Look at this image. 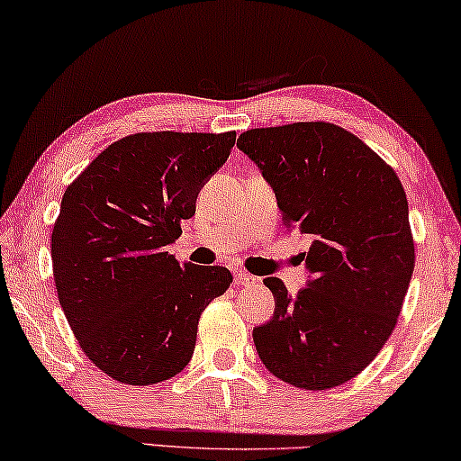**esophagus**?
I'll return each mask as SVG.
<instances>
[{"label": "esophagus", "instance_id": "obj_1", "mask_svg": "<svg viewBox=\"0 0 461 461\" xmlns=\"http://www.w3.org/2000/svg\"><path fill=\"white\" fill-rule=\"evenodd\" d=\"M255 282H258V278H255V276H251V274H247V272H237L235 274V285L237 286H253Z\"/></svg>", "mask_w": 461, "mask_h": 461}]
</instances>
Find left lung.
<instances>
[{
	"mask_svg": "<svg viewBox=\"0 0 461 461\" xmlns=\"http://www.w3.org/2000/svg\"><path fill=\"white\" fill-rule=\"evenodd\" d=\"M237 146L270 183L288 230L311 239L307 286L266 278L276 309L253 330L261 363L303 389H330L371 365L398 323L414 272L398 175L344 127H258Z\"/></svg>",
	"mask_w": 461,
	"mask_h": 461,
	"instance_id": "8db88e82",
	"label": "left lung"
}]
</instances>
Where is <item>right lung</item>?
<instances>
[{"instance_id": "obj_1", "label": "right lung", "mask_w": 461, "mask_h": 461, "mask_svg": "<svg viewBox=\"0 0 461 461\" xmlns=\"http://www.w3.org/2000/svg\"><path fill=\"white\" fill-rule=\"evenodd\" d=\"M237 133L146 131L113 141L69 183L51 235L53 278L84 354L122 384L185 369L197 321L232 276L179 264L168 245Z\"/></svg>"}]
</instances>
